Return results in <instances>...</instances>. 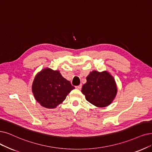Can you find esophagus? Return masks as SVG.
Wrapping results in <instances>:
<instances>
[{
  "mask_svg": "<svg viewBox=\"0 0 152 152\" xmlns=\"http://www.w3.org/2000/svg\"><path fill=\"white\" fill-rule=\"evenodd\" d=\"M82 84H80V85H79V86H76L75 87V88H77V89H78V90H80L81 88H82Z\"/></svg>",
  "mask_w": 152,
  "mask_h": 152,
  "instance_id": "1",
  "label": "esophagus"
}]
</instances>
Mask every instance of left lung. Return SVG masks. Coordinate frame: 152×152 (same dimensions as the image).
<instances>
[{"mask_svg": "<svg viewBox=\"0 0 152 152\" xmlns=\"http://www.w3.org/2000/svg\"><path fill=\"white\" fill-rule=\"evenodd\" d=\"M87 82L82 86V92L86 100L98 107L110 105L117 92L113 77L107 71L94 70L87 77Z\"/></svg>", "mask_w": 152, "mask_h": 152, "instance_id": "left-lung-1", "label": "left lung"}]
</instances>
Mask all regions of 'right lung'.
I'll list each match as a JSON object with an SVG mask.
<instances>
[{"label":"right lung","instance_id":"add662e5","mask_svg":"<svg viewBox=\"0 0 152 152\" xmlns=\"http://www.w3.org/2000/svg\"><path fill=\"white\" fill-rule=\"evenodd\" d=\"M74 88L58 70L49 68L43 69L36 75L32 87L35 100L47 108H54L62 104Z\"/></svg>","mask_w":152,"mask_h":152}]
</instances>
